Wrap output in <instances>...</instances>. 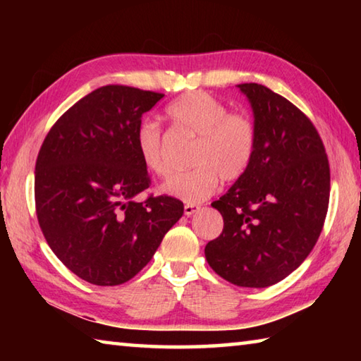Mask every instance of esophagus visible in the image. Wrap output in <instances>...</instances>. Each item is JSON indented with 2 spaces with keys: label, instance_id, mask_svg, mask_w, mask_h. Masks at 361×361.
Here are the masks:
<instances>
[{
  "label": "esophagus",
  "instance_id": "esophagus-1",
  "mask_svg": "<svg viewBox=\"0 0 361 361\" xmlns=\"http://www.w3.org/2000/svg\"><path fill=\"white\" fill-rule=\"evenodd\" d=\"M199 209H200V207L195 205V204H186L185 205V215L191 216V215H194V213H197Z\"/></svg>",
  "mask_w": 361,
  "mask_h": 361
}]
</instances>
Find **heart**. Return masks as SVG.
Segmentation results:
<instances>
[{"label": "heart", "instance_id": "1", "mask_svg": "<svg viewBox=\"0 0 361 361\" xmlns=\"http://www.w3.org/2000/svg\"><path fill=\"white\" fill-rule=\"evenodd\" d=\"M175 126L192 133L195 145L191 170L170 176L162 192L186 204L202 202L216 191L218 181H234L247 172L256 149V127L242 113H228L223 102L200 90L183 94L166 108ZM135 146L145 169L162 176L167 164L162 152V130L154 121H142L135 130Z\"/></svg>", "mask_w": 361, "mask_h": 361}]
</instances>
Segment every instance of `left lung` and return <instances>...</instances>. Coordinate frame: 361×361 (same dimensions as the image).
Returning a JSON list of instances; mask_svg holds the SVG:
<instances>
[{"label":"left lung","instance_id":"obj_1","mask_svg":"<svg viewBox=\"0 0 361 361\" xmlns=\"http://www.w3.org/2000/svg\"><path fill=\"white\" fill-rule=\"evenodd\" d=\"M237 87L253 109L256 149L240 178L213 209L224 228L205 247L219 277L266 288L312 252L329 202V166L319 132L301 109L266 85Z\"/></svg>","mask_w":361,"mask_h":361}]
</instances>
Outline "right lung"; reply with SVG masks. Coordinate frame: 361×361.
Listing matches in <instances>:
<instances>
[{"instance_id": "obj_1", "label": "right lung", "mask_w": 361, "mask_h": 361, "mask_svg": "<svg viewBox=\"0 0 361 361\" xmlns=\"http://www.w3.org/2000/svg\"><path fill=\"white\" fill-rule=\"evenodd\" d=\"M162 97L103 85L60 116L41 146L39 228L57 258L85 282L114 286L135 277L183 215V202L169 195L135 200L151 183L135 130Z\"/></svg>"}]
</instances>
